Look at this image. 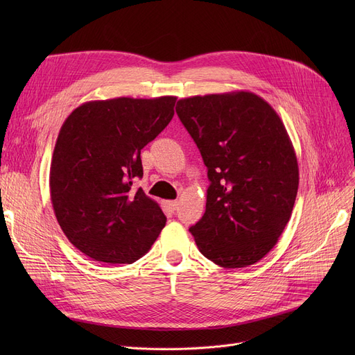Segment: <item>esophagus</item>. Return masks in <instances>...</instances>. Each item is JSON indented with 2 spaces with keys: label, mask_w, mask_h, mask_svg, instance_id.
<instances>
[{
  "label": "esophagus",
  "mask_w": 355,
  "mask_h": 355,
  "mask_svg": "<svg viewBox=\"0 0 355 355\" xmlns=\"http://www.w3.org/2000/svg\"><path fill=\"white\" fill-rule=\"evenodd\" d=\"M166 206H168V209L174 211V210H177V207H178V201H168Z\"/></svg>",
  "instance_id": "34e87169"
}]
</instances>
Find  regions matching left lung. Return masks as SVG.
<instances>
[{
	"instance_id": "left-lung-1",
	"label": "left lung",
	"mask_w": 355,
	"mask_h": 355,
	"mask_svg": "<svg viewBox=\"0 0 355 355\" xmlns=\"http://www.w3.org/2000/svg\"><path fill=\"white\" fill-rule=\"evenodd\" d=\"M175 110L209 170L206 213L190 227L196 245L221 268L254 265L284 233L300 185L282 119L246 90L180 99Z\"/></svg>"
}]
</instances>
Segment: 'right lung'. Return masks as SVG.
Masks as SVG:
<instances>
[{
    "instance_id": "right-lung-1",
    "label": "right lung",
    "mask_w": 355,
    "mask_h": 355,
    "mask_svg": "<svg viewBox=\"0 0 355 355\" xmlns=\"http://www.w3.org/2000/svg\"><path fill=\"white\" fill-rule=\"evenodd\" d=\"M175 96L90 101L66 118L50 165V197L70 243L103 263H132L165 226L142 189L141 149L174 116Z\"/></svg>"
}]
</instances>
